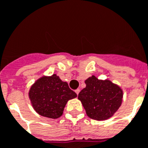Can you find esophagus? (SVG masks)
I'll list each match as a JSON object with an SVG mask.
<instances>
[{
  "label": "esophagus",
  "instance_id": "34e87169",
  "mask_svg": "<svg viewBox=\"0 0 148 148\" xmlns=\"http://www.w3.org/2000/svg\"><path fill=\"white\" fill-rule=\"evenodd\" d=\"M79 92H80V90H79V89H77V90H75V93H77V95H78V93H79Z\"/></svg>",
  "mask_w": 148,
  "mask_h": 148
}]
</instances>
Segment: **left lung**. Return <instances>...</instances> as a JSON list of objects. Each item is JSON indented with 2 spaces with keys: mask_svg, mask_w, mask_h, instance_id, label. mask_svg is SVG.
I'll list each match as a JSON object with an SVG mask.
<instances>
[{
  "mask_svg": "<svg viewBox=\"0 0 148 148\" xmlns=\"http://www.w3.org/2000/svg\"><path fill=\"white\" fill-rule=\"evenodd\" d=\"M86 86L78 94L87 116L96 121L112 117L121 107L123 90L109 79H98L94 75L85 81Z\"/></svg>",
  "mask_w": 148,
  "mask_h": 148,
  "instance_id": "obj_1",
  "label": "left lung"
}]
</instances>
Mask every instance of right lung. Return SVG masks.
<instances>
[{"label":"right lung","instance_id":"add662e5","mask_svg":"<svg viewBox=\"0 0 148 148\" xmlns=\"http://www.w3.org/2000/svg\"><path fill=\"white\" fill-rule=\"evenodd\" d=\"M28 97L35 111L42 116L51 119L60 117L69 100L77 94L68 86L67 82L56 74L43 75L34 82L28 91Z\"/></svg>","mask_w":148,"mask_h":148}]
</instances>
